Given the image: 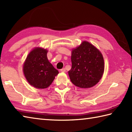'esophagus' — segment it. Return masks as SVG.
Returning <instances> with one entry per match:
<instances>
[{"label": "esophagus", "mask_w": 132, "mask_h": 132, "mask_svg": "<svg viewBox=\"0 0 132 132\" xmlns=\"http://www.w3.org/2000/svg\"><path fill=\"white\" fill-rule=\"evenodd\" d=\"M60 71L61 72H65L66 70H65V69L64 68H62L61 69H60Z\"/></svg>", "instance_id": "1"}]
</instances>
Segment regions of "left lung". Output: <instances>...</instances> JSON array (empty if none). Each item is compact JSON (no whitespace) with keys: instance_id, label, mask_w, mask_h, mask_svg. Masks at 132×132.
I'll return each instance as SVG.
<instances>
[{"instance_id":"8db88e82","label":"left lung","mask_w":132,"mask_h":132,"mask_svg":"<svg viewBox=\"0 0 132 132\" xmlns=\"http://www.w3.org/2000/svg\"><path fill=\"white\" fill-rule=\"evenodd\" d=\"M72 68L68 71L71 81L79 88H88L98 83L105 70L102 54L89 42L82 41L72 49Z\"/></svg>"}]
</instances>
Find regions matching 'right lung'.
Instances as JSON below:
<instances>
[{
	"label": "right lung",
	"instance_id": "right-lung-1",
	"mask_svg": "<svg viewBox=\"0 0 132 132\" xmlns=\"http://www.w3.org/2000/svg\"><path fill=\"white\" fill-rule=\"evenodd\" d=\"M48 50L35 47L29 52L23 64V72L26 80L37 89H44L51 85L59 71L47 57Z\"/></svg>",
	"mask_w": 132,
	"mask_h": 132
}]
</instances>
